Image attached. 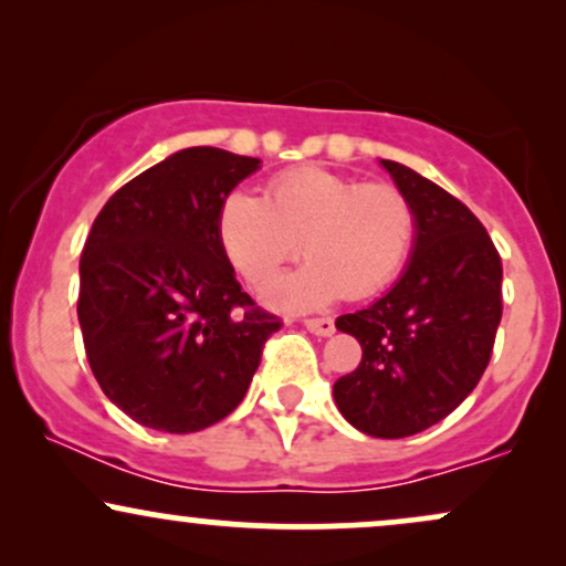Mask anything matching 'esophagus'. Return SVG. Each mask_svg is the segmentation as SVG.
<instances>
[{"label":"esophagus","instance_id":"obj_1","mask_svg":"<svg viewBox=\"0 0 566 566\" xmlns=\"http://www.w3.org/2000/svg\"><path fill=\"white\" fill-rule=\"evenodd\" d=\"M305 329L314 335H322V337H329L335 333V319L333 316H319V319H305Z\"/></svg>","mask_w":566,"mask_h":566}]
</instances>
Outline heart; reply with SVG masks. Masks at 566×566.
Listing matches in <instances>:
<instances>
[{
	"mask_svg": "<svg viewBox=\"0 0 566 566\" xmlns=\"http://www.w3.org/2000/svg\"><path fill=\"white\" fill-rule=\"evenodd\" d=\"M218 237L233 271L255 290L269 287L303 242L311 263L265 297L279 308H322L340 295H378L405 271L418 244V210L394 184L297 167L276 175L263 199L231 191Z\"/></svg>",
	"mask_w": 566,
	"mask_h": 566,
	"instance_id": "1",
	"label": "heart"
}]
</instances>
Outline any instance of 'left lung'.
<instances>
[{
    "label": "left lung",
    "instance_id": "1",
    "mask_svg": "<svg viewBox=\"0 0 566 566\" xmlns=\"http://www.w3.org/2000/svg\"><path fill=\"white\" fill-rule=\"evenodd\" d=\"M382 167L418 210V244L391 292L337 316L361 361L333 394L361 433L401 439L444 420L482 380L503 316V263L463 201L399 161Z\"/></svg>",
    "mask_w": 566,
    "mask_h": 566
}]
</instances>
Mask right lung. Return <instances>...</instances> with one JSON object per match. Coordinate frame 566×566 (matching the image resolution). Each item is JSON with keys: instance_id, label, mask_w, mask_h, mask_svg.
Wrapping results in <instances>:
<instances>
[{"instance_id": "obj_1", "label": "right lung", "mask_w": 566, "mask_h": 566, "mask_svg": "<svg viewBox=\"0 0 566 566\" xmlns=\"http://www.w3.org/2000/svg\"><path fill=\"white\" fill-rule=\"evenodd\" d=\"M258 165L184 148L97 212L76 314L97 386L135 423L193 433L223 420L282 327L242 292L218 237L220 205Z\"/></svg>"}]
</instances>
